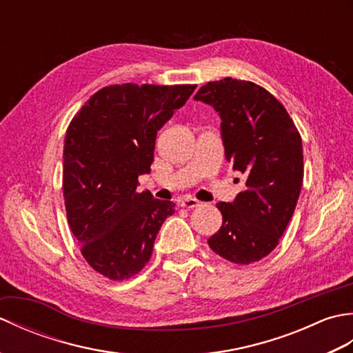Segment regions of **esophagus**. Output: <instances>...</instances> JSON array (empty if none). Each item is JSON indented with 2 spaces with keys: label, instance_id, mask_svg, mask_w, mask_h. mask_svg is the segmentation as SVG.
Masks as SVG:
<instances>
[{
  "label": "esophagus",
  "instance_id": "obj_1",
  "mask_svg": "<svg viewBox=\"0 0 353 353\" xmlns=\"http://www.w3.org/2000/svg\"><path fill=\"white\" fill-rule=\"evenodd\" d=\"M179 205H181L182 208H186V209H192V208H197L200 205V201L196 199H182L181 201H179Z\"/></svg>",
  "mask_w": 353,
  "mask_h": 353
}]
</instances>
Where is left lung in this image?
Instances as JSON below:
<instances>
[{
  "label": "left lung",
  "instance_id": "1",
  "mask_svg": "<svg viewBox=\"0 0 353 353\" xmlns=\"http://www.w3.org/2000/svg\"><path fill=\"white\" fill-rule=\"evenodd\" d=\"M194 100L219 112L224 154L245 179L232 203L216 205L223 224L208 244L234 264H252L276 249L294 214L303 182L301 133L282 103L253 81H209Z\"/></svg>",
  "mask_w": 353,
  "mask_h": 353
}]
</instances>
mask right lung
<instances>
[{"instance_id":"add662e5","label":"right lung","mask_w":353,"mask_h":353,"mask_svg":"<svg viewBox=\"0 0 353 353\" xmlns=\"http://www.w3.org/2000/svg\"><path fill=\"white\" fill-rule=\"evenodd\" d=\"M197 85H110L72 118L63 145V199L72 235L97 273L110 281L138 274L152 258L172 201L138 191L150 171L157 130Z\"/></svg>"}]
</instances>
